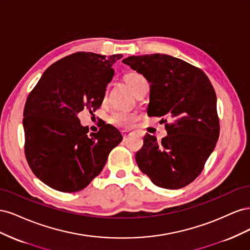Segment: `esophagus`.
I'll use <instances>...</instances> for the list:
<instances>
[{"instance_id": "esophagus-1", "label": "esophagus", "mask_w": 250, "mask_h": 250, "mask_svg": "<svg viewBox=\"0 0 250 250\" xmlns=\"http://www.w3.org/2000/svg\"><path fill=\"white\" fill-rule=\"evenodd\" d=\"M131 134H133V132H132V131H129V130H123V131H122V135H123V139H124V140L127 139L128 137H130Z\"/></svg>"}]
</instances>
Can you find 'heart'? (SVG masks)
<instances>
[{
	"label": "heart",
	"mask_w": 250,
	"mask_h": 250,
	"mask_svg": "<svg viewBox=\"0 0 250 250\" xmlns=\"http://www.w3.org/2000/svg\"><path fill=\"white\" fill-rule=\"evenodd\" d=\"M125 81L132 89V92H134V90L139 87L141 83L146 81V78L138 72H131L126 75ZM137 120H138L137 113L132 111H128V110H123V109H117L115 111H112L108 118V121L111 125L120 127V128L130 127Z\"/></svg>",
	"instance_id": "obj_1"
}]
</instances>
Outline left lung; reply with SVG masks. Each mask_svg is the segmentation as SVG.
Masks as SVG:
<instances>
[{"label": "left lung", "instance_id": "obj_1", "mask_svg": "<svg viewBox=\"0 0 250 250\" xmlns=\"http://www.w3.org/2000/svg\"><path fill=\"white\" fill-rule=\"evenodd\" d=\"M150 82L149 117H161L168 135L157 142L146 133L135 154L152 183L176 190L199 176L220 133L216 93L199 67L166 54L123 60Z\"/></svg>", "mask_w": 250, "mask_h": 250}]
</instances>
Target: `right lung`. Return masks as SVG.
Wrapping results in <instances>:
<instances>
[{"label": "right lung", "mask_w": 250, "mask_h": 250, "mask_svg": "<svg viewBox=\"0 0 250 250\" xmlns=\"http://www.w3.org/2000/svg\"><path fill=\"white\" fill-rule=\"evenodd\" d=\"M122 56L73 53L50 65L27 97L26 160L34 175L56 191L73 193L88 186L123 140L109 124L87 135L78 119L82 110L100 108L112 65Z\"/></svg>", "instance_id": "1"}]
</instances>
